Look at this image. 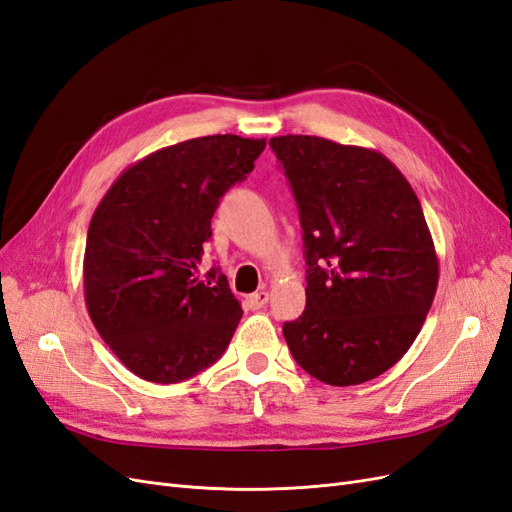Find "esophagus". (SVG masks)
<instances>
[{
  "label": "esophagus",
  "mask_w": 512,
  "mask_h": 512,
  "mask_svg": "<svg viewBox=\"0 0 512 512\" xmlns=\"http://www.w3.org/2000/svg\"><path fill=\"white\" fill-rule=\"evenodd\" d=\"M269 303V292L267 290H258L254 294H250L247 297V305H250V309H262Z\"/></svg>",
  "instance_id": "1"
}]
</instances>
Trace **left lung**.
Listing matches in <instances>:
<instances>
[{"label":"left lung","instance_id":"obj_1","mask_svg":"<svg viewBox=\"0 0 512 512\" xmlns=\"http://www.w3.org/2000/svg\"><path fill=\"white\" fill-rule=\"evenodd\" d=\"M303 228L305 312L284 322L309 376L352 386L391 369L421 331L438 256L408 179L382 153L320 136L269 141Z\"/></svg>","mask_w":512,"mask_h":512}]
</instances>
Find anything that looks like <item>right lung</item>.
<instances>
[{"label": "right lung", "mask_w": 512, "mask_h": 512, "mask_svg": "<svg viewBox=\"0 0 512 512\" xmlns=\"http://www.w3.org/2000/svg\"><path fill=\"white\" fill-rule=\"evenodd\" d=\"M265 138L200 136L132 164L87 230L91 322L117 359L149 382L196 376L224 354L243 316L226 275L198 277L220 198L252 173Z\"/></svg>", "instance_id": "right-lung-1"}]
</instances>
